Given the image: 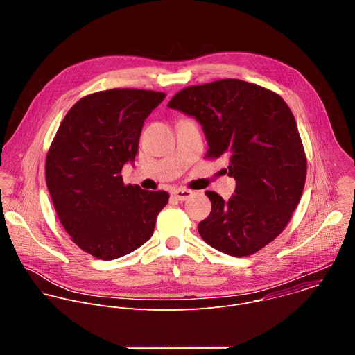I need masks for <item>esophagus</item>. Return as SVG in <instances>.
I'll use <instances>...</instances> for the list:
<instances>
[{"mask_svg": "<svg viewBox=\"0 0 355 355\" xmlns=\"http://www.w3.org/2000/svg\"><path fill=\"white\" fill-rule=\"evenodd\" d=\"M191 195H192V192L188 191V189H175V191L173 192V196H174L175 199H178V200H187Z\"/></svg>", "mask_w": 355, "mask_h": 355, "instance_id": "1", "label": "esophagus"}]
</instances>
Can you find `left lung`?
Here are the masks:
<instances>
[{
    "instance_id": "1",
    "label": "left lung",
    "mask_w": 355,
    "mask_h": 355,
    "mask_svg": "<svg viewBox=\"0 0 355 355\" xmlns=\"http://www.w3.org/2000/svg\"><path fill=\"white\" fill-rule=\"evenodd\" d=\"M168 108L199 122L208 157H229L236 180L227 200L207 191L212 211L198 225L200 237L229 256L254 254L285 229L305 187L306 156L289 107L267 88L226 78L184 88Z\"/></svg>"
}]
</instances>
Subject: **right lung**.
<instances>
[{"label": "right lung", "mask_w": 355, "mask_h": 355, "mask_svg": "<svg viewBox=\"0 0 355 355\" xmlns=\"http://www.w3.org/2000/svg\"><path fill=\"white\" fill-rule=\"evenodd\" d=\"M164 92L114 88L81 98L67 112L46 157V184L73 241L99 260H115L153 234L168 192L125 185L146 118Z\"/></svg>", "instance_id": "right-lung-1"}]
</instances>
